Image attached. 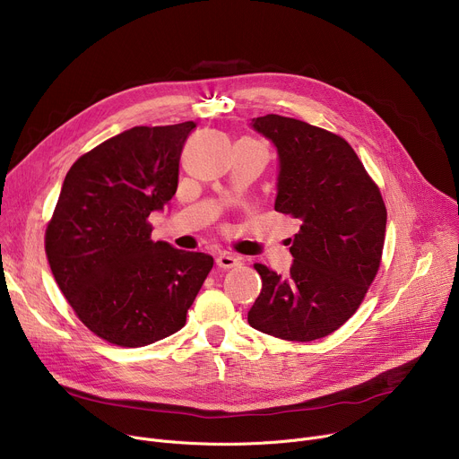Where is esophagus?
Masks as SVG:
<instances>
[{
    "instance_id": "obj_1",
    "label": "esophagus",
    "mask_w": 459,
    "mask_h": 459,
    "mask_svg": "<svg viewBox=\"0 0 459 459\" xmlns=\"http://www.w3.org/2000/svg\"><path fill=\"white\" fill-rule=\"evenodd\" d=\"M238 263H240V257H237L235 254H230V252H222V254H219V257H217V266H219V268H224V270L233 268V266H237Z\"/></svg>"
}]
</instances>
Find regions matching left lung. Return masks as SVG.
I'll list each match as a JSON object with an SVG mask.
<instances>
[{
    "instance_id": "8db88e82",
    "label": "left lung",
    "mask_w": 459,
    "mask_h": 459,
    "mask_svg": "<svg viewBox=\"0 0 459 459\" xmlns=\"http://www.w3.org/2000/svg\"><path fill=\"white\" fill-rule=\"evenodd\" d=\"M252 126L277 149L275 211L299 219L301 228L290 246V273L254 264L263 289L248 324L281 340H318L364 301L380 266L387 211L343 137L275 114Z\"/></svg>"
}]
</instances>
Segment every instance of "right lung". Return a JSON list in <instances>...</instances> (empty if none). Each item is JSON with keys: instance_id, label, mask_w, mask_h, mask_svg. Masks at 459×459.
Listing matches in <instances>:
<instances>
[{"instance_id": "1", "label": "right lung", "mask_w": 459, "mask_h": 459, "mask_svg": "<svg viewBox=\"0 0 459 459\" xmlns=\"http://www.w3.org/2000/svg\"><path fill=\"white\" fill-rule=\"evenodd\" d=\"M193 121L134 126L82 154L46 230V255L77 318L99 338L143 347L186 325L213 257L152 240L149 215L174 196Z\"/></svg>"}]
</instances>
